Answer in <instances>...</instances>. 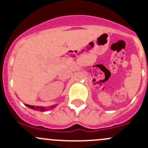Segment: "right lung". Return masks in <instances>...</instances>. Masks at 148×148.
<instances>
[{
    "mask_svg": "<svg viewBox=\"0 0 148 148\" xmlns=\"http://www.w3.org/2000/svg\"><path fill=\"white\" fill-rule=\"evenodd\" d=\"M26 105L27 106V107H30V108H32V109H40V110H41V111H43V110H44V109L43 108V107H34V106H33V105H29V104H26Z\"/></svg>",
    "mask_w": 148,
    "mask_h": 148,
    "instance_id": "obj_1",
    "label": "right lung"
}]
</instances>
